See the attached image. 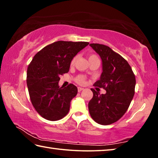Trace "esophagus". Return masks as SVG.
Instances as JSON below:
<instances>
[{"label": "esophagus", "instance_id": "esophagus-1", "mask_svg": "<svg viewBox=\"0 0 158 158\" xmlns=\"http://www.w3.org/2000/svg\"><path fill=\"white\" fill-rule=\"evenodd\" d=\"M84 88H81V87H78V91H79V92H81V90H84Z\"/></svg>", "mask_w": 158, "mask_h": 158}]
</instances>
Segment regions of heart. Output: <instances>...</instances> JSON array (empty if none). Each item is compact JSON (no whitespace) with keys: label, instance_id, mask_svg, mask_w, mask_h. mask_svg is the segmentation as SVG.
<instances>
[{"label":"heart","instance_id":"1","mask_svg":"<svg viewBox=\"0 0 158 158\" xmlns=\"http://www.w3.org/2000/svg\"><path fill=\"white\" fill-rule=\"evenodd\" d=\"M95 56H96L91 55V56H89V58H93V57H95ZM75 60H76V57L73 58V59L72 60V61H71V65H73V64L74 63V62H75ZM84 81H85V78H84V77L82 76V75H80L79 77H77V79H76V81L78 83V84H84Z\"/></svg>","mask_w":158,"mask_h":158}]
</instances>
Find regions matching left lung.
Returning <instances> with one entry per match:
<instances>
[{
  "mask_svg": "<svg viewBox=\"0 0 158 158\" xmlns=\"http://www.w3.org/2000/svg\"><path fill=\"white\" fill-rule=\"evenodd\" d=\"M100 56L102 65L100 78L95 86L105 89V94L91 89L93 97L89 102L90 116L103 125L116 122L127 110L135 95V76L129 64L110 47L90 44Z\"/></svg>",
  "mask_w": 158,
  "mask_h": 158,
  "instance_id": "1",
  "label": "left lung"
}]
</instances>
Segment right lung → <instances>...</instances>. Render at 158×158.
Masks as SVG:
<instances>
[{"mask_svg":"<svg viewBox=\"0 0 158 158\" xmlns=\"http://www.w3.org/2000/svg\"><path fill=\"white\" fill-rule=\"evenodd\" d=\"M89 44L55 42L37 52L29 64L26 80L29 95L34 108L44 118L54 121L68 114L78 90L73 84L60 88V76L68 73L72 60Z\"/></svg>","mask_w":158,"mask_h":158,"instance_id":"1","label":"right lung"}]
</instances>
